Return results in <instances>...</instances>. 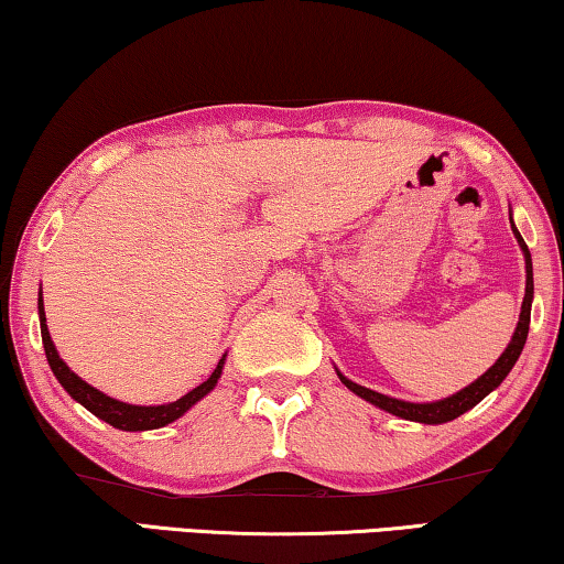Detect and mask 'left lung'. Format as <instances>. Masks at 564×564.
I'll return each mask as SVG.
<instances>
[{
	"label": "left lung",
	"instance_id": "8db88e82",
	"mask_svg": "<svg viewBox=\"0 0 564 564\" xmlns=\"http://www.w3.org/2000/svg\"><path fill=\"white\" fill-rule=\"evenodd\" d=\"M511 220V217H509ZM511 230H514V238L519 242V248H522L524 253V268H527V289H524V301H522V314H519V324L514 329V336H511L509 347L503 349V355L494 362L486 372L478 377L476 382H470L468 388H464L456 394H451V398H443V400H435V402H405V400H398V398H388V394L382 392H375L369 388H362V384L351 382L344 377L339 369H336V375H339V380L347 384V390H351L359 398L372 402L384 413H392L398 417H405V420H415V423H425V425H441V423H448V420H456L458 415H464L466 410L476 408L478 402H481L486 394L494 392L499 388V384L507 380V375L511 372V367L517 365L519 355H522L524 344H527V334H529V316H532V299H534V279H532V253H529L527 242L519 230L514 228V223H511Z\"/></svg>",
	"mask_w": 564,
	"mask_h": 564
}]
</instances>
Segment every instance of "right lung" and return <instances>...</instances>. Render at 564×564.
<instances>
[{"label": "right lung", "instance_id": "obj_1", "mask_svg": "<svg viewBox=\"0 0 564 564\" xmlns=\"http://www.w3.org/2000/svg\"><path fill=\"white\" fill-rule=\"evenodd\" d=\"M37 314H40V334H42V347H45V355H47V365L53 369V375L57 377V382L63 384L65 392L70 394L73 400H78L83 408L90 410L96 417L106 420L108 425L119 427V431H129V433H137V431H154V427H164L174 423L176 417H182L187 410L205 398L207 392L215 390L217 380H220L223 375V367H225V357L223 355L220 362L213 369V375L207 377L205 382L197 384L195 390H189L187 394H182L180 400L174 402H166V405H129V402H121V400H113L108 398L96 388H90L86 380H80L78 375L73 372L70 367H67L61 355H57L53 339H50V332H47V322H45V304H42V289H40V299H37Z\"/></svg>", "mask_w": 564, "mask_h": 564}]
</instances>
